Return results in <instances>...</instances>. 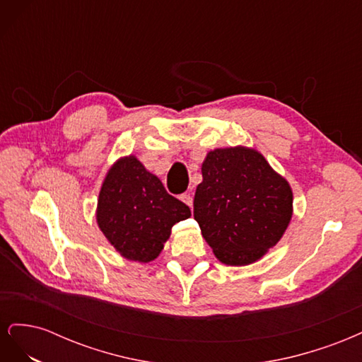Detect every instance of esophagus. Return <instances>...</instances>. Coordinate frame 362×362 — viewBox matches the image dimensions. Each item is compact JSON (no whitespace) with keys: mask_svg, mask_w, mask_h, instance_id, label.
<instances>
[{"mask_svg":"<svg viewBox=\"0 0 362 362\" xmlns=\"http://www.w3.org/2000/svg\"><path fill=\"white\" fill-rule=\"evenodd\" d=\"M181 201H182L184 204H187L189 206H192V205H193V198H192V194H190V193H184V194H181Z\"/></svg>","mask_w":362,"mask_h":362,"instance_id":"obj_1","label":"esophagus"}]
</instances>
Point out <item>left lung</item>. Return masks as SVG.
Segmentation results:
<instances>
[{
  "label": "left lung",
  "mask_w": 362,
  "mask_h": 362,
  "mask_svg": "<svg viewBox=\"0 0 362 362\" xmlns=\"http://www.w3.org/2000/svg\"><path fill=\"white\" fill-rule=\"evenodd\" d=\"M193 216L218 261L247 266L264 257L286 233L293 192L257 149L218 148L202 163Z\"/></svg>",
  "instance_id": "obj_1"
}]
</instances>
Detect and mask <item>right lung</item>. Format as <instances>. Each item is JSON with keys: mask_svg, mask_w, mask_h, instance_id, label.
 Masks as SVG:
<instances>
[{"mask_svg": "<svg viewBox=\"0 0 362 362\" xmlns=\"http://www.w3.org/2000/svg\"><path fill=\"white\" fill-rule=\"evenodd\" d=\"M190 216V208L169 194L134 156L108 169L96 206V222L108 243L137 262L154 261L172 226Z\"/></svg>", "mask_w": 362, "mask_h": 362, "instance_id": "1", "label": "right lung"}]
</instances>
